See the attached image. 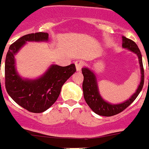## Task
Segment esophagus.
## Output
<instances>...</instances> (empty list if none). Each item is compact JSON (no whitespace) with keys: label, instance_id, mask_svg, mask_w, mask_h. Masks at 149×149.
Instances as JSON below:
<instances>
[{"label":"esophagus","instance_id":"1","mask_svg":"<svg viewBox=\"0 0 149 149\" xmlns=\"http://www.w3.org/2000/svg\"><path fill=\"white\" fill-rule=\"evenodd\" d=\"M74 64H75L77 72H80L81 70V68L84 65V62L82 61V60H77V61H76L74 63Z\"/></svg>","mask_w":149,"mask_h":149}]
</instances>
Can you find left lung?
I'll return each instance as SVG.
<instances>
[{"label": "left lung", "instance_id": "left-lung-1", "mask_svg": "<svg viewBox=\"0 0 149 149\" xmlns=\"http://www.w3.org/2000/svg\"><path fill=\"white\" fill-rule=\"evenodd\" d=\"M122 47L137 55L139 65H140V71H141V81L137 89L131 98L123 103L112 104L105 101L99 94L95 74L88 68H82V73L84 75L83 91H84V99L92 110L98 115L103 116H112L119 113L125 109L127 108L136 99L143 89L144 84V69H143L141 52L134 41L125 36H122Z\"/></svg>", "mask_w": 149, "mask_h": 149}]
</instances>
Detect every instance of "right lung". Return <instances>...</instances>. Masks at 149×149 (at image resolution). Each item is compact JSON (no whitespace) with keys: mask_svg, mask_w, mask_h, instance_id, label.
<instances>
[{"mask_svg":"<svg viewBox=\"0 0 149 149\" xmlns=\"http://www.w3.org/2000/svg\"><path fill=\"white\" fill-rule=\"evenodd\" d=\"M47 42L48 33H35L19 38L10 46L5 60V86L9 95L23 108L32 113H42L54 104L63 85L76 72L74 64L67 66L51 65L42 77L23 79L15 69V56L26 42Z\"/></svg>","mask_w":149,"mask_h":149,"instance_id":"add662e5","label":"right lung"}]
</instances>
